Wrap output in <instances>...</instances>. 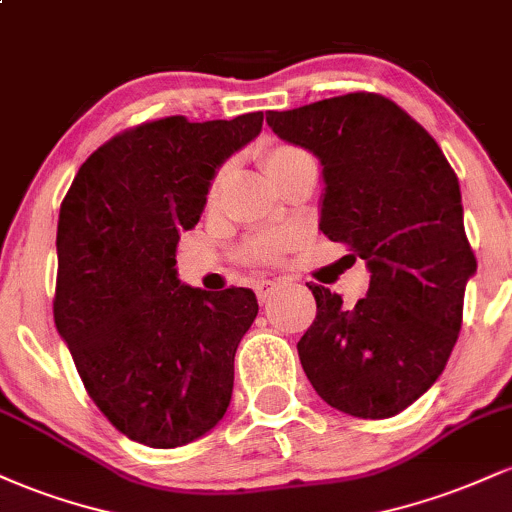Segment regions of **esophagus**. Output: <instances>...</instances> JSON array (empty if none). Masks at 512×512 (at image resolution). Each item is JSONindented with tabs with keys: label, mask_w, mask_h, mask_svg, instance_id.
<instances>
[{
	"label": "esophagus",
	"mask_w": 512,
	"mask_h": 512,
	"mask_svg": "<svg viewBox=\"0 0 512 512\" xmlns=\"http://www.w3.org/2000/svg\"><path fill=\"white\" fill-rule=\"evenodd\" d=\"M276 289H281V279H257L255 281V291H257V296H260V301H269Z\"/></svg>",
	"instance_id": "esophagus-1"
}]
</instances>
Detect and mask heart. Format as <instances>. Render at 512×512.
Masks as SVG:
<instances>
[{
    "mask_svg": "<svg viewBox=\"0 0 512 512\" xmlns=\"http://www.w3.org/2000/svg\"><path fill=\"white\" fill-rule=\"evenodd\" d=\"M303 161H310V156L305 154L303 149H296V146L276 144L264 151V166H267V173L272 175L274 180H279L286 170H291L293 166H298V163ZM211 192H216V185ZM298 240H301V233L293 231V228H284V231H267L250 240L248 248H245V255H248L252 262H272L281 255V252L293 248Z\"/></svg>",
    "mask_w": 512,
    "mask_h": 512,
    "instance_id": "heart-1",
    "label": "heart"
}]
</instances>
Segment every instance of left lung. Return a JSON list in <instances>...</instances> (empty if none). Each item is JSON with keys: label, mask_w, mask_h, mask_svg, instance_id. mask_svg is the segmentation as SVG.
Listing matches in <instances>:
<instances>
[{"label": "left lung", "mask_w": 512, "mask_h": 512, "mask_svg": "<svg viewBox=\"0 0 512 512\" xmlns=\"http://www.w3.org/2000/svg\"><path fill=\"white\" fill-rule=\"evenodd\" d=\"M267 125L320 161V231L370 272L354 308L308 286L317 315L298 342L301 366L330 407L390 419L443 373L477 274L455 170L419 122L375 93L269 110Z\"/></svg>", "instance_id": "1"}]
</instances>
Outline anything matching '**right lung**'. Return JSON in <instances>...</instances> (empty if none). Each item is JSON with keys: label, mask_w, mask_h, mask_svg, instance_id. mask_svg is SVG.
Segmentation results:
<instances>
[{"label": "right lung", "mask_w": 512, "mask_h": 512, "mask_svg": "<svg viewBox=\"0 0 512 512\" xmlns=\"http://www.w3.org/2000/svg\"><path fill=\"white\" fill-rule=\"evenodd\" d=\"M262 120L146 122L93 151L62 202L57 332L96 407L149 448L202 438L231 404L233 361L257 298L182 284L175 245Z\"/></svg>", "instance_id": "add662e5"}]
</instances>
